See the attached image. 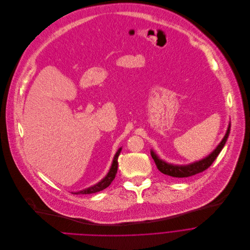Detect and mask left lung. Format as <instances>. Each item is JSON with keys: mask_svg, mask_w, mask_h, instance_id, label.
Returning <instances> with one entry per match:
<instances>
[{"mask_svg": "<svg viewBox=\"0 0 250 250\" xmlns=\"http://www.w3.org/2000/svg\"><path fill=\"white\" fill-rule=\"evenodd\" d=\"M229 131H230V124H229V127H228V130H227V133H226L224 139L222 140V142L218 145V146L214 149V151L208 157H206L205 159H203L201 161L195 162V163L190 164V165L176 166V165H171V164L166 163L165 161L161 160L157 156V154L153 151V149L151 151V156H152L153 160L155 161V164H156L158 169L162 173H164L166 175H169L171 177H178V178L189 177V176L195 175L197 173H200V172L206 170L208 167H211V165L217 159V157L219 156V154L222 151V148L224 147V146H225V144L228 140Z\"/></svg>", "mask_w": 250, "mask_h": 250, "instance_id": "obj_1", "label": "left lung"}]
</instances>
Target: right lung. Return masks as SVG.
Returning a JSON list of instances; mask_svg holds the SVG:
<instances>
[{"label":"right lung","mask_w":250,"mask_h":250,"mask_svg":"<svg viewBox=\"0 0 250 250\" xmlns=\"http://www.w3.org/2000/svg\"><path fill=\"white\" fill-rule=\"evenodd\" d=\"M121 147L118 149L117 153L115 154L114 156V159H113V162H112V165H111V167L108 171V173L106 174V176L102 180L99 181L98 183H96L95 185L93 186H90L88 188H85L83 190H81V191H78V192H73V194H91V193H95V192H99L102 191L104 189H105L106 187H108L111 182L113 181V179L115 178V175L117 173V168H118V157L120 155V152H121Z\"/></svg>","instance_id":"add662e5"}]
</instances>
